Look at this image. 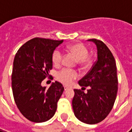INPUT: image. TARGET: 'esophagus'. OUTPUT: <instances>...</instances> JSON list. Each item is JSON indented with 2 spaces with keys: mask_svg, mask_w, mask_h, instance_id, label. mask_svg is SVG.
<instances>
[{
  "mask_svg": "<svg viewBox=\"0 0 132 132\" xmlns=\"http://www.w3.org/2000/svg\"><path fill=\"white\" fill-rule=\"evenodd\" d=\"M68 89H69V88L68 86H64V90H65V91H66Z\"/></svg>",
  "mask_w": 132,
  "mask_h": 132,
  "instance_id": "esophagus-1",
  "label": "esophagus"
}]
</instances>
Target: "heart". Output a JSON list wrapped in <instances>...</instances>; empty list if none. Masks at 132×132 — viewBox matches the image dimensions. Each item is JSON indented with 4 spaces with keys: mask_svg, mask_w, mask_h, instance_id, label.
<instances>
[{
    "mask_svg": "<svg viewBox=\"0 0 132 132\" xmlns=\"http://www.w3.org/2000/svg\"><path fill=\"white\" fill-rule=\"evenodd\" d=\"M67 50L71 53L77 59L78 64L82 67L88 66L90 63V59L87 57L88 51L87 48L81 43H75L67 46ZM63 55L60 50L54 51L52 55V61L56 66L62 63ZM79 75L76 70L69 68H63L57 73L56 78L60 83L64 85L69 86L72 84V81L78 77Z\"/></svg>",
    "mask_w": 132,
    "mask_h": 132,
    "instance_id": "1",
    "label": "heart"
}]
</instances>
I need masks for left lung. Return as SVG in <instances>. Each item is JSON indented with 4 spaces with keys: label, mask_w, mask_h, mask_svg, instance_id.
Returning <instances> with one entry per match:
<instances>
[{
    "label": "left lung",
    "mask_w": 132,
    "mask_h": 132,
    "mask_svg": "<svg viewBox=\"0 0 132 132\" xmlns=\"http://www.w3.org/2000/svg\"><path fill=\"white\" fill-rule=\"evenodd\" d=\"M97 48V60L90 70L79 81L82 88L88 87L87 93L75 89L72 108L80 121L93 125L104 120L110 112L118 90L117 66L114 57L101 40L90 39Z\"/></svg>",
    "instance_id": "8db88e82"
}]
</instances>
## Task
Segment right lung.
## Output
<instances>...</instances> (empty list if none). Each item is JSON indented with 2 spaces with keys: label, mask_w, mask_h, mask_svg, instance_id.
Segmentation results:
<instances>
[{
  "label": "right lung",
  "mask_w": 132,
  "mask_h": 132,
  "mask_svg": "<svg viewBox=\"0 0 132 132\" xmlns=\"http://www.w3.org/2000/svg\"><path fill=\"white\" fill-rule=\"evenodd\" d=\"M63 40L35 38L20 48L13 60L11 86L15 104L21 114L34 123H42L53 117L57 101L64 92L56 81L49 88L41 83L53 67L52 55Z\"/></svg>",
  "instance_id": "1"
}]
</instances>
